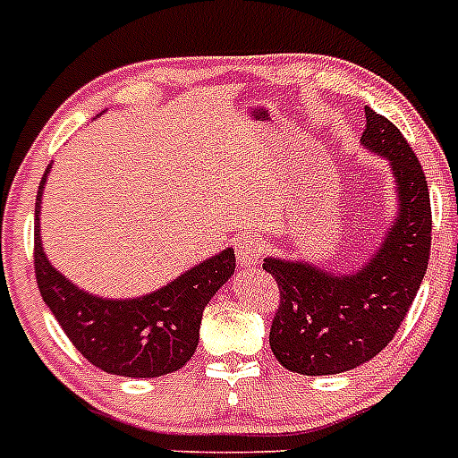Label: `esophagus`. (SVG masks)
<instances>
[{
    "instance_id": "obj_1",
    "label": "esophagus",
    "mask_w": 458,
    "mask_h": 458,
    "mask_svg": "<svg viewBox=\"0 0 458 458\" xmlns=\"http://www.w3.org/2000/svg\"><path fill=\"white\" fill-rule=\"evenodd\" d=\"M266 254V242L254 233H245L236 241V257L242 266L259 264V259Z\"/></svg>"
}]
</instances>
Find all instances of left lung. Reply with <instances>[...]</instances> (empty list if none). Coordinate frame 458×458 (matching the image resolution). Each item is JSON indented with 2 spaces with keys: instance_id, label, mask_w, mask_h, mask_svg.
<instances>
[{
  "instance_id": "8db88e82",
  "label": "left lung",
  "mask_w": 458,
  "mask_h": 458,
  "mask_svg": "<svg viewBox=\"0 0 458 458\" xmlns=\"http://www.w3.org/2000/svg\"><path fill=\"white\" fill-rule=\"evenodd\" d=\"M362 144L386 156L399 185V220L362 270L330 275L310 264L266 259L279 289L270 349L282 367L305 376L342 374L374 358L406 318L431 254L427 176L406 137L365 107Z\"/></svg>"
}]
</instances>
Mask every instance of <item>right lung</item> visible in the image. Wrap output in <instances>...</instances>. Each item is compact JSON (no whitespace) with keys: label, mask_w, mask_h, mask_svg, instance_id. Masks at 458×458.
Wrapping results in <instances>:
<instances>
[{"label":"right lung","mask_w":458,"mask_h":458,"mask_svg":"<svg viewBox=\"0 0 458 458\" xmlns=\"http://www.w3.org/2000/svg\"><path fill=\"white\" fill-rule=\"evenodd\" d=\"M46 176L36 197L34 270L40 295L66 337L91 365L107 374L156 378L181 369L199 344L204 307L236 268L233 250H225L137 301L89 295L56 273L40 248L38 213Z\"/></svg>","instance_id":"add662e5"}]
</instances>
